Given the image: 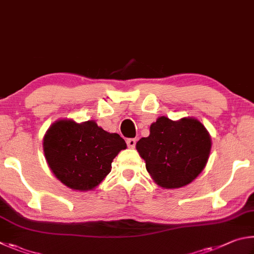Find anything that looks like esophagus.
I'll return each instance as SVG.
<instances>
[{
  "label": "esophagus",
  "instance_id": "esophagus-1",
  "mask_svg": "<svg viewBox=\"0 0 254 254\" xmlns=\"http://www.w3.org/2000/svg\"><path fill=\"white\" fill-rule=\"evenodd\" d=\"M126 143H127V146L129 148H134L135 146H136V139L135 138H128L127 140H126Z\"/></svg>",
  "mask_w": 254,
  "mask_h": 254
}]
</instances>
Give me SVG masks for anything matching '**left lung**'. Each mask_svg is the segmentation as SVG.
Returning <instances> with one entry per match:
<instances>
[{
    "instance_id": "left-lung-1",
    "label": "left lung",
    "mask_w": 254,
    "mask_h": 254,
    "mask_svg": "<svg viewBox=\"0 0 254 254\" xmlns=\"http://www.w3.org/2000/svg\"><path fill=\"white\" fill-rule=\"evenodd\" d=\"M150 134L136 144L155 183L164 189H179L193 182L205 167L211 152V137L195 118L171 120L159 117L150 125Z\"/></svg>"
}]
</instances>
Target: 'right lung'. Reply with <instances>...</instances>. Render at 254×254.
<instances>
[{"mask_svg": "<svg viewBox=\"0 0 254 254\" xmlns=\"http://www.w3.org/2000/svg\"><path fill=\"white\" fill-rule=\"evenodd\" d=\"M127 147L118 134L102 129L93 120L71 119L51 125L43 138V152L53 174L78 190L95 189L111 171V163Z\"/></svg>", "mask_w": 254, "mask_h": 254, "instance_id": "1", "label": "right lung"}]
</instances>
